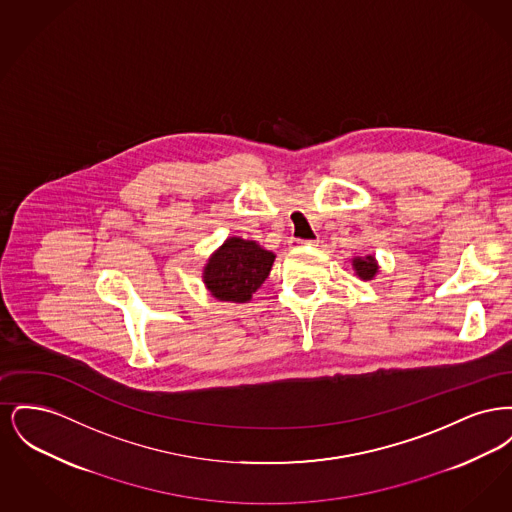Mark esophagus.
Segmentation results:
<instances>
[{
  "mask_svg": "<svg viewBox=\"0 0 512 512\" xmlns=\"http://www.w3.org/2000/svg\"><path fill=\"white\" fill-rule=\"evenodd\" d=\"M290 244H292V247H301V245H317L318 240H307V242H305V240H295V238H293Z\"/></svg>",
  "mask_w": 512,
  "mask_h": 512,
  "instance_id": "1",
  "label": "esophagus"
}]
</instances>
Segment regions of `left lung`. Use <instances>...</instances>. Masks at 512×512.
Wrapping results in <instances>:
<instances>
[{
    "label": "left lung",
    "instance_id": "left-lung-1",
    "mask_svg": "<svg viewBox=\"0 0 512 512\" xmlns=\"http://www.w3.org/2000/svg\"><path fill=\"white\" fill-rule=\"evenodd\" d=\"M351 267L355 270V274L361 278V280H374L376 274L380 272V265L376 261L374 255H365V257H353L351 259Z\"/></svg>",
    "mask_w": 512,
    "mask_h": 512
}]
</instances>
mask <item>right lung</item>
<instances>
[{
    "label": "right lung",
    "mask_w": 512,
    "mask_h": 512,
    "mask_svg": "<svg viewBox=\"0 0 512 512\" xmlns=\"http://www.w3.org/2000/svg\"><path fill=\"white\" fill-rule=\"evenodd\" d=\"M276 255L263 245L230 236L203 267V284L219 301L249 303L270 274Z\"/></svg>",
    "instance_id": "obj_1"
}]
</instances>
